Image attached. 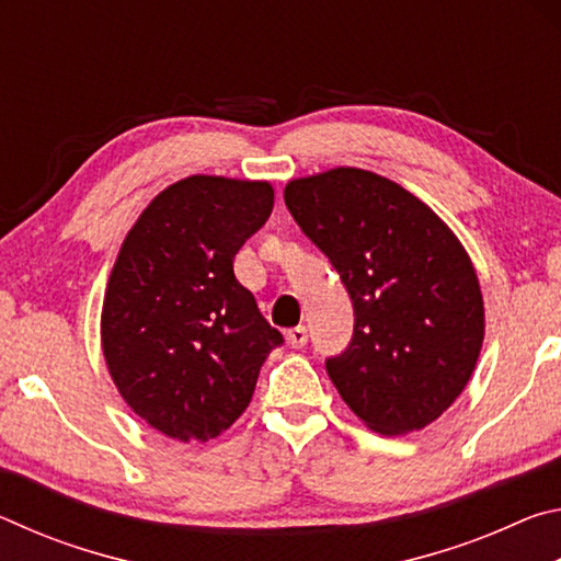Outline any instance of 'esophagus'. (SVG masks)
<instances>
[{"label": "esophagus", "instance_id": "1", "mask_svg": "<svg viewBox=\"0 0 561 561\" xmlns=\"http://www.w3.org/2000/svg\"><path fill=\"white\" fill-rule=\"evenodd\" d=\"M284 336H287V344L291 348H304V346H307V341H309V334H307V329H304V327H294Z\"/></svg>", "mask_w": 561, "mask_h": 561}]
</instances>
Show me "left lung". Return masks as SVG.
Segmentation results:
<instances>
[{
  "mask_svg": "<svg viewBox=\"0 0 561 561\" xmlns=\"http://www.w3.org/2000/svg\"><path fill=\"white\" fill-rule=\"evenodd\" d=\"M284 203L354 304L348 346L327 358L336 391L378 433L425 428L462 393L485 334L468 252L428 205L368 170L291 180Z\"/></svg>",
  "mask_w": 561,
  "mask_h": 561,
  "instance_id": "left-lung-1",
  "label": "left lung"
}]
</instances>
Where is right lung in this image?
<instances>
[{"label":"right lung","mask_w":561,"mask_h":561,"mask_svg":"<svg viewBox=\"0 0 561 561\" xmlns=\"http://www.w3.org/2000/svg\"><path fill=\"white\" fill-rule=\"evenodd\" d=\"M272 205L270 183L193 175L163 190L121 247L103 301V356L123 401L168 438L230 428L264 358L284 344L232 270Z\"/></svg>","instance_id":"obj_1"}]
</instances>
